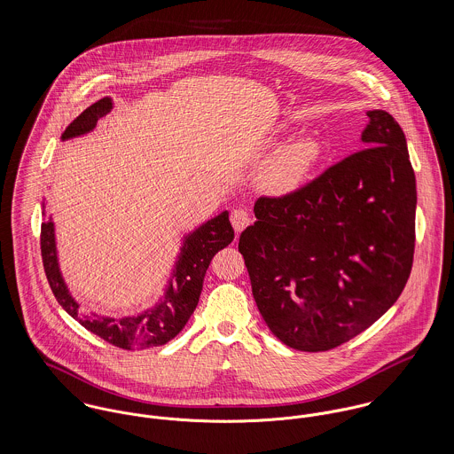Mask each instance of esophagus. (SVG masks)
I'll list each match as a JSON object with an SVG mask.
<instances>
[{"label":"esophagus","instance_id":"34e87169","mask_svg":"<svg viewBox=\"0 0 454 454\" xmlns=\"http://www.w3.org/2000/svg\"><path fill=\"white\" fill-rule=\"evenodd\" d=\"M252 222H254L252 213H250L248 209H245V207H238V209H234L232 215H231V223H232V227H234L236 232L245 231Z\"/></svg>","mask_w":454,"mask_h":454}]
</instances>
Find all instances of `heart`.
<instances>
[{
  "label": "heart",
  "instance_id": "1",
  "mask_svg": "<svg viewBox=\"0 0 454 454\" xmlns=\"http://www.w3.org/2000/svg\"><path fill=\"white\" fill-rule=\"evenodd\" d=\"M317 157V143L313 139H299L267 160L260 180L274 192H288L304 180Z\"/></svg>",
  "mask_w": 454,
  "mask_h": 454
}]
</instances>
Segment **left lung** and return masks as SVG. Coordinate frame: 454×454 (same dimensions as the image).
Listing matches in <instances>:
<instances>
[{
	"instance_id": "1",
	"label": "left lung",
	"mask_w": 454,
	"mask_h": 454,
	"mask_svg": "<svg viewBox=\"0 0 454 454\" xmlns=\"http://www.w3.org/2000/svg\"><path fill=\"white\" fill-rule=\"evenodd\" d=\"M365 148L288 194L262 195L239 238L263 322L299 351L333 349L400 297L414 259L416 178L403 130L367 112Z\"/></svg>"
}]
</instances>
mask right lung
I'll return each mask as SVG.
<instances>
[{
    "instance_id": "obj_1",
    "label": "right lung",
    "mask_w": 454,
    "mask_h": 454,
    "mask_svg": "<svg viewBox=\"0 0 454 454\" xmlns=\"http://www.w3.org/2000/svg\"><path fill=\"white\" fill-rule=\"evenodd\" d=\"M112 110V99L103 98L83 110L63 132V139H69L94 129L98 121ZM234 239V229L229 222V213L223 211L213 220L206 222L192 234L185 238L182 255L173 270L171 283L166 290L164 299L152 309H146L139 317L128 318H106L98 315H82L80 306L69 295L65 279L59 270L54 223L47 220L42 223V260L43 269L56 295L58 302L63 306L67 315H71L78 324L89 332L105 339L106 342L122 349H145L150 346H160L176 337L187 325L194 313L202 290L204 274L211 263V259Z\"/></svg>"
}]
</instances>
